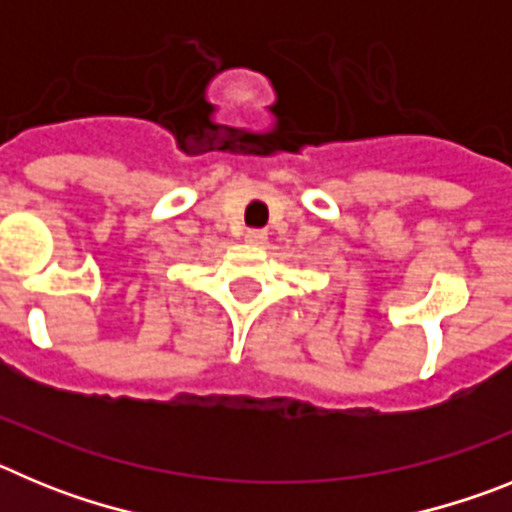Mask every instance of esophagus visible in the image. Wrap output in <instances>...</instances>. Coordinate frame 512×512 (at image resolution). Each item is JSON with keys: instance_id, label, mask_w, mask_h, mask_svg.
<instances>
[{"instance_id": "1", "label": "esophagus", "mask_w": 512, "mask_h": 512, "mask_svg": "<svg viewBox=\"0 0 512 512\" xmlns=\"http://www.w3.org/2000/svg\"><path fill=\"white\" fill-rule=\"evenodd\" d=\"M243 238H246V243H251V246H261V243H266V230L248 228L246 233H243Z\"/></svg>"}]
</instances>
